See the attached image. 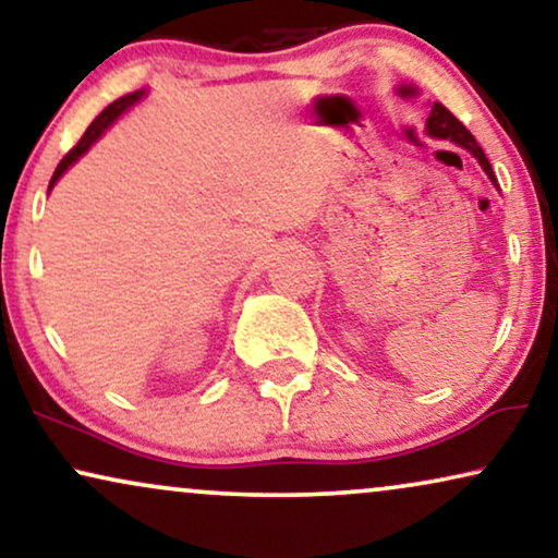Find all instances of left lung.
Returning <instances> with one entry per match:
<instances>
[{
    "mask_svg": "<svg viewBox=\"0 0 558 558\" xmlns=\"http://www.w3.org/2000/svg\"><path fill=\"white\" fill-rule=\"evenodd\" d=\"M398 92L403 94V96H413L415 88H411V86H400ZM426 130H428L430 137L451 140V143H457L459 147H464V150H470V153L474 155V158L480 160V166L485 168V173L489 175V181H493V183L497 185L495 173H493V166H489L487 155L482 153V147L477 145V140H474L472 132L466 130L464 124L459 122V119H457L454 114H451V111H449L447 107H444V104H434V109H430V117H428V122H426Z\"/></svg>",
    "mask_w": 558,
    "mask_h": 558,
    "instance_id": "obj_1",
    "label": "left lung"
}]
</instances>
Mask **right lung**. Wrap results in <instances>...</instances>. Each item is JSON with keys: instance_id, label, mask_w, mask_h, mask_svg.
Listing matches in <instances>:
<instances>
[{"instance_id": "add662e5", "label": "right lung", "mask_w": 558, "mask_h": 558, "mask_svg": "<svg viewBox=\"0 0 558 558\" xmlns=\"http://www.w3.org/2000/svg\"><path fill=\"white\" fill-rule=\"evenodd\" d=\"M140 96H143V92H135V94H124V96H119V99H117V101H111V104H109V107H107V109H104V111H101V114H99V117H96L92 124H88V130L84 132V137H81V140H78V143H76V145H73V147H71V150L63 155V160H61V162H58L56 173H53V178H50V189H53V185H56V181H58V178H61V175L65 173V168H69V166H71V162H76V160L81 158V155H84V153L88 150V147H92V145L96 143V140H99V137H101V132H104V130H107V128H109V124H111V122H114V119H117L119 114H122V111H124V109H128V107H132V104H135V101L140 99Z\"/></svg>"}]
</instances>
